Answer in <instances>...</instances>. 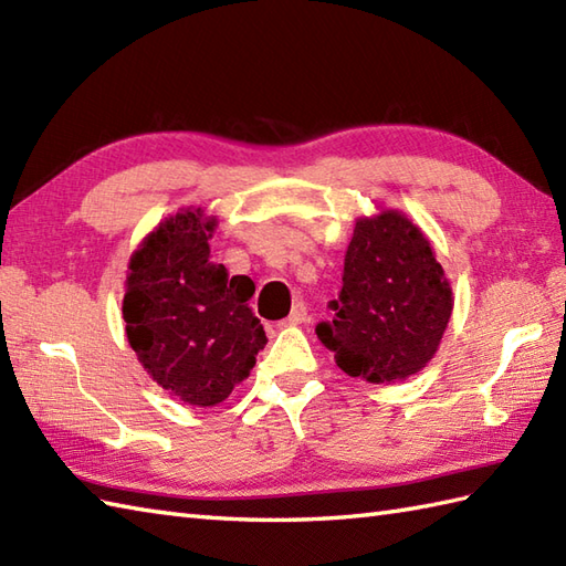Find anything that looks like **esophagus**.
Masks as SVG:
<instances>
[{"label": "esophagus", "mask_w": 566, "mask_h": 566, "mask_svg": "<svg viewBox=\"0 0 566 566\" xmlns=\"http://www.w3.org/2000/svg\"><path fill=\"white\" fill-rule=\"evenodd\" d=\"M308 321V314H306V306L298 302V304H294V308H292V314L286 316V321H282L280 323V328H284V326H302V323H306Z\"/></svg>", "instance_id": "1"}]
</instances>
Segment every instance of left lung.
<instances>
[{
    "instance_id": "1",
    "label": "left lung",
    "mask_w": 566,
    "mask_h": 566,
    "mask_svg": "<svg viewBox=\"0 0 566 566\" xmlns=\"http://www.w3.org/2000/svg\"><path fill=\"white\" fill-rule=\"evenodd\" d=\"M452 304L428 235L406 213L381 209L355 221L333 323H318L316 335L345 375L403 381L436 357Z\"/></svg>"
}]
</instances>
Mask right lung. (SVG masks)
<instances>
[{
	"label": "right lung",
	"mask_w": 566,
	"mask_h": 566,
	"mask_svg": "<svg viewBox=\"0 0 566 566\" xmlns=\"http://www.w3.org/2000/svg\"><path fill=\"white\" fill-rule=\"evenodd\" d=\"M216 216L187 207L167 216L128 260V343L153 381L187 406H216L248 379L268 343L248 298L250 276L211 260Z\"/></svg>",
	"instance_id": "add662e5"
}]
</instances>
